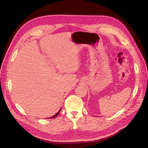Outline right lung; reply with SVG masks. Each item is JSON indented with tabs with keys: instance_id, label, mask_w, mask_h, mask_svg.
<instances>
[{
	"instance_id": "obj_1",
	"label": "right lung",
	"mask_w": 148,
	"mask_h": 148,
	"mask_svg": "<svg viewBox=\"0 0 148 148\" xmlns=\"http://www.w3.org/2000/svg\"><path fill=\"white\" fill-rule=\"evenodd\" d=\"M60 110H61V109L59 110V112H58L56 114V115H53V116H52V117H50V118H49V119H53V118H55V117H57V116L58 115H59V114L60 113Z\"/></svg>"
}]
</instances>
